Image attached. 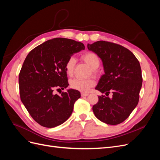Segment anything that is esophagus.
<instances>
[{"label":"esophagus","mask_w":160,"mask_h":160,"mask_svg":"<svg viewBox=\"0 0 160 160\" xmlns=\"http://www.w3.org/2000/svg\"><path fill=\"white\" fill-rule=\"evenodd\" d=\"M81 95L82 97H86V96H88L89 95V93H81Z\"/></svg>","instance_id":"esophagus-1"}]
</instances>
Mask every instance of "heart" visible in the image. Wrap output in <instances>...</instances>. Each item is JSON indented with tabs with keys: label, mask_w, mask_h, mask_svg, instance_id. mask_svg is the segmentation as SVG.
<instances>
[{
	"label": "heart",
	"mask_w": 160,
	"mask_h": 160,
	"mask_svg": "<svg viewBox=\"0 0 160 160\" xmlns=\"http://www.w3.org/2000/svg\"><path fill=\"white\" fill-rule=\"evenodd\" d=\"M82 59L91 67L92 71L95 74L96 69H98L100 65V59L98 55L93 52H87L82 55ZM75 63L76 59L72 57L67 61L65 65V70L67 75L71 76L73 73ZM94 85L95 81L92 79H79L75 78L70 81L71 88L81 92H88Z\"/></svg>",
	"instance_id": "obj_1"
}]
</instances>
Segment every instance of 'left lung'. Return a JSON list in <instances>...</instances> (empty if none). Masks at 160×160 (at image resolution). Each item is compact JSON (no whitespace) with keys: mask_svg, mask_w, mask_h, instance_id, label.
Segmentation results:
<instances>
[{"mask_svg":"<svg viewBox=\"0 0 160 160\" xmlns=\"http://www.w3.org/2000/svg\"><path fill=\"white\" fill-rule=\"evenodd\" d=\"M88 49L102 61L105 74L95 89L112 98L99 96L93 106L95 117L107 124L118 125L126 119L136 107L142 85V70L137 58L126 48L99 41L88 44Z\"/></svg>","mask_w":160,"mask_h":160,"instance_id":"obj_1","label":"left lung"}]
</instances>
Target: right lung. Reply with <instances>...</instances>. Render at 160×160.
Listing matches in <instances>:
<instances>
[{
    "instance_id": "1",
    "label": "right lung",
    "mask_w": 160,
    "mask_h": 160,
    "mask_svg": "<svg viewBox=\"0 0 160 160\" xmlns=\"http://www.w3.org/2000/svg\"><path fill=\"white\" fill-rule=\"evenodd\" d=\"M84 49L82 42L55 38L37 46L27 56L18 76L21 99L42 126L55 128L71 116L75 102L81 98L80 92L69 89L58 95L54 90L68 87L65 62Z\"/></svg>"
}]
</instances>
